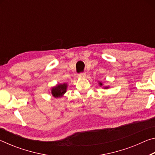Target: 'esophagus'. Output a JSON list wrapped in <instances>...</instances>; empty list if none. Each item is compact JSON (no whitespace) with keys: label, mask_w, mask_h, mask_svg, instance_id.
<instances>
[{"label":"esophagus","mask_w":155,"mask_h":155,"mask_svg":"<svg viewBox=\"0 0 155 155\" xmlns=\"http://www.w3.org/2000/svg\"><path fill=\"white\" fill-rule=\"evenodd\" d=\"M85 76H86V74L85 72H82V73H80V74H78V77L81 78H84Z\"/></svg>","instance_id":"esophagus-1"}]
</instances>
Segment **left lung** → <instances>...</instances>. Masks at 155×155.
Returning <instances> with one entry per match:
<instances>
[{
  "instance_id": "8db88e82",
  "label": "left lung",
  "mask_w": 155,
  "mask_h": 155,
  "mask_svg": "<svg viewBox=\"0 0 155 155\" xmlns=\"http://www.w3.org/2000/svg\"><path fill=\"white\" fill-rule=\"evenodd\" d=\"M98 84H99L100 86H103V83H102L101 82H99ZM104 89H108L109 88V86H105V87H104Z\"/></svg>"
}]
</instances>
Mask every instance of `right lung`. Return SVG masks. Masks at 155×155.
I'll return each mask as SVG.
<instances>
[{
	"mask_svg": "<svg viewBox=\"0 0 155 155\" xmlns=\"http://www.w3.org/2000/svg\"><path fill=\"white\" fill-rule=\"evenodd\" d=\"M68 87L67 83L58 84L56 86L51 89V94L52 96L54 98H60L64 95V94L66 92Z\"/></svg>",
	"mask_w": 155,
	"mask_h": 155,
	"instance_id": "add662e5",
	"label": "right lung"
}]
</instances>
